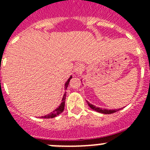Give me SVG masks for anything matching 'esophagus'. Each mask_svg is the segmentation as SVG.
I'll return each instance as SVG.
<instances>
[{
	"label": "esophagus",
	"mask_w": 150,
	"mask_h": 150,
	"mask_svg": "<svg viewBox=\"0 0 150 150\" xmlns=\"http://www.w3.org/2000/svg\"><path fill=\"white\" fill-rule=\"evenodd\" d=\"M85 69V66L83 64L79 63L77 64L75 67V73H80L82 72V71Z\"/></svg>",
	"instance_id": "esophagus-1"
}]
</instances>
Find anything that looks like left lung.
Returning a JSON list of instances; mask_svg holds the SVG:
<instances>
[{
    "label": "left lung",
    "instance_id": "obj_1",
    "mask_svg": "<svg viewBox=\"0 0 150 150\" xmlns=\"http://www.w3.org/2000/svg\"><path fill=\"white\" fill-rule=\"evenodd\" d=\"M87 103L89 106V107L91 108V109L94 110H96V111L99 112V113H102V114H112V113H115V112L118 111L121 109H115V110H107V109H102V108H100V107H96V106H94V105L91 104L90 103H89L87 101Z\"/></svg>",
    "mask_w": 150,
    "mask_h": 150
}]
</instances>
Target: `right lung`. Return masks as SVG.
<instances>
[{
	"mask_svg": "<svg viewBox=\"0 0 150 150\" xmlns=\"http://www.w3.org/2000/svg\"><path fill=\"white\" fill-rule=\"evenodd\" d=\"M71 76H70V78L68 79V81L66 82V83L64 84V89H67L68 88V83H69V82H70L71 79ZM65 98H66V93H64V94L63 96V98H62V100H61V103L60 104V106H59L57 108L56 110H54V111L52 112V113H50V114H47V115H45V116H43L42 117L43 118H53V117H54L57 116L58 114H60L61 113H62V112L64 111V103H65Z\"/></svg>",
	"mask_w": 150,
	"mask_h": 150,
	"instance_id": "1",
	"label": "right lung"
}]
</instances>
